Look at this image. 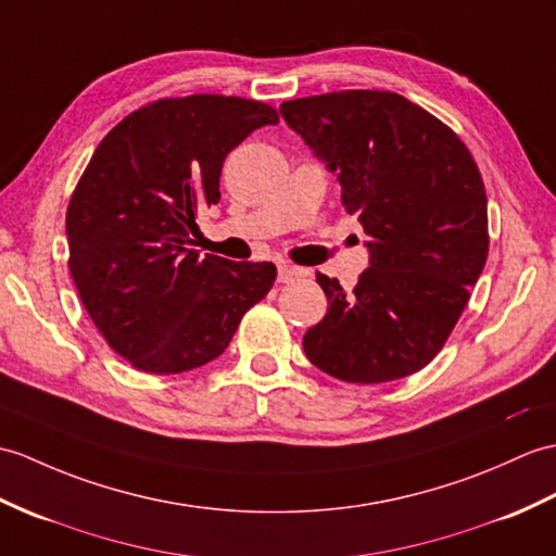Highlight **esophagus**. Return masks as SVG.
Listing matches in <instances>:
<instances>
[{"label": "esophagus", "instance_id": "esophagus-1", "mask_svg": "<svg viewBox=\"0 0 556 556\" xmlns=\"http://www.w3.org/2000/svg\"><path fill=\"white\" fill-rule=\"evenodd\" d=\"M301 277H305V269H301V267L287 265V263H281V265L277 267V281H279V283H291V281H295V279H301Z\"/></svg>", "mask_w": 556, "mask_h": 556}]
</instances>
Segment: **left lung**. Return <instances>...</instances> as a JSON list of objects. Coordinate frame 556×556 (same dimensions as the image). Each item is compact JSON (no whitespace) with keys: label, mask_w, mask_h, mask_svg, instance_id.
<instances>
[{"label":"left lung","mask_w":556,"mask_h":556,"mask_svg":"<svg viewBox=\"0 0 556 556\" xmlns=\"http://www.w3.org/2000/svg\"><path fill=\"white\" fill-rule=\"evenodd\" d=\"M341 182L369 237L345 293L317 273L329 309L303 337L309 363L348 383L409 377L441 353L488 257V199L467 144L395 92L343 89L281 103Z\"/></svg>","instance_id":"obj_1"}]
</instances>
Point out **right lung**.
I'll return each instance as SVG.
<instances>
[{
  "instance_id": "1",
  "label": "right lung",
  "mask_w": 556,
  "mask_h": 556,
  "mask_svg": "<svg viewBox=\"0 0 556 556\" xmlns=\"http://www.w3.org/2000/svg\"><path fill=\"white\" fill-rule=\"evenodd\" d=\"M275 123L255 99L165 97L99 141L66 211L68 267L94 327L135 369L211 363L273 289V263L199 257L189 235L219 201L227 153Z\"/></svg>"
}]
</instances>
